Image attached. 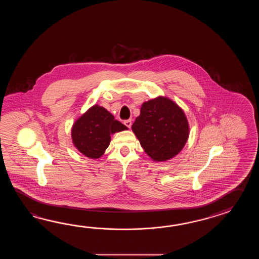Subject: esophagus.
<instances>
[{
	"mask_svg": "<svg viewBox=\"0 0 259 259\" xmlns=\"http://www.w3.org/2000/svg\"><path fill=\"white\" fill-rule=\"evenodd\" d=\"M124 124H125V126H126V127H128V128H131L132 124V120H131V119L125 120V121H124Z\"/></svg>",
	"mask_w": 259,
	"mask_h": 259,
	"instance_id": "34e87169",
	"label": "esophagus"
}]
</instances>
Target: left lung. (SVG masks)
Here are the masks:
<instances>
[{"mask_svg": "<svg viewBox=\"0 0 259 259\" xmlns=\"http://www.w3.org/2000/svg\"><path fill=\"white\" fill-rule=\"evenodd\" d=\"M145 153L154 161H166L184 147L189 137L187 118L171 100L158 97L143 103L132 125Z\"/></svg>", "mask_w": 259, "mask_h": 259, "instance_id": "1", "label": "left lung"}]
</instances>
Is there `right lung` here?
<instances>
[{
  "label": "right lung",
  "instance_id": "1",
  "mask_svg": "<svg viewBox=\"0 0 259 259\" xmlns=\"http://www.w3.org/2000/svg\"><path fill=\"white\" fill-rule=\"evenodd\" d=\"M127 130L102 106L94 105L74 123L71 136L76 148L91 158H99L109 146L111 135Z\"/></svg>",
  "mask_w": 259,
  "mask_h": 259
}]
</instances>
